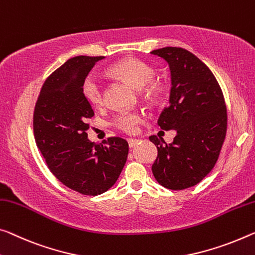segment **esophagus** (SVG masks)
<instances>
[{
	"label": "esophagus",
	"mask_w": 255,
	"mask_h": 255,
	"mask_svg": "<svg viewBox=\"0 0 255 255\" xmlns=\"http://www.w3.org/2000/svg\"><path fill=\"white\" fill-rule=\"evenodd\" d=\"M139 141H140L139 139H134V138H128V146H130L131 148H132V147H134V146H135V144L139 142Z\"/></svg>",
	"instance_id": "esophagus-1"
}]
</instances>
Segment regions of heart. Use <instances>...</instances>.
I'll return each instance as SVG.
<instances>
[{
	"label": "heart",
	"instance_id": "obj_1",
	"mask_svg": "<svg viewBox=\"0 0 255 255\" xmlns=\"http://www.w3.org/2000/svg\"><path fill=\"white\" fill-rule=\"evenodd\" d=\"M109 72L125 78L135 88H143L146 85L144 93L148 97L152 98L158 96L159 85L152 82V78L155 77V69L146 61L138 58H127L113 65L109 68ZM82 92L90 104L95 106H101L104 104V84L97 74L90 73L84 78L83 84H82ZM141 122H142V115L138 112H121L114 120L115 127L127 133H134L138 130V125Z\"/></svg>",
	"mask_w": 255,
	"mask_h": 255
}]
</instances>
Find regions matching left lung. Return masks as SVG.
I'll return each instance as SVG.
<instances>
[{
    "label": "left lung",
    "instance_id": "left-lung-1",
    "mask_svg": "<svg viewBox=\"0 0 255 255\" xmlns=\"http://www.w3.org/2000/svg\"><path fill=\"white\" fill-rule=\"evenodd\" d=\"M171 70L170 105L157 121L162 130H175L173 142L150 135L157 147L151 171L159 185L182 190L201 182L212 171L227 133L222 90L210 68L189 51L167 46L151 51Z\"/></svg>",
    "mask_w": 255,
    "mask_h": 255
}]
</instances>
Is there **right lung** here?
<instances>
[{"mask_svg": "<svg viewBox=\"0 0 255 255\" xmlns=\"http://www.w3.org/2000/svg\"><path fill=\"white\" fill-rule=\"evenodd\" d=\"M104 57L70 58L46 78L33 115L36 146L54 177L82 195L97 196L114 186L127 162L128 141L111 136L95 144L88 119L95 112L82 84Z\"/></svg>", "mask_w": 255, "mask_h": 255, "instance_id": "add662e5", "label": "right lung"}]
</instances>
